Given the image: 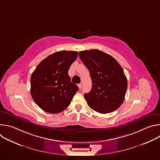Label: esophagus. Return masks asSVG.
<instances>
[{
  "instance_id": "esophagus-1",
  "label": "esophagus",
  "mask_w": 160,
  "mask_h": 160,
  "mask_svg": "<svg viewBox=\"0 0 160 160\" xmlns=\"http://www.w3.org/2000/svg\"><path fill=\"white\" fill-rule=\"evenodd\" d=\"M78 88H79L80 89H81V87H82V84H81V83H79V84H78Z\"/></svg>"
}]
</instances>
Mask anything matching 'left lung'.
<instances>
[{
    "mask_svg": "<svg viewBox=\"0 0 160 160\" xmlns=\"http://www.w3.org/2000/svg\"><path fill=\"white\" fill-rule=\"evenodd\" d=\"M79 57L92 79V89L84 94L89 107L102 114L117 110L123 103L127 89L122 66L111 56L98 49L80 51Z\"/></svg>",
    "mask_w": 160,
    "mask_h": 160,
    "instance_id": "left-lung-1",
    "label": "left lung"
}]
</instances>
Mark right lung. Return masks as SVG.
<instances>
[{
    "label": "right lung",
    "mask_w": 160,
    "mask_h": 160,
    "mask_svg": "<svg viewBox=\"0 0 160 160\" xmlns=\"http://www.w3.org/2000/svg\"><path fill=\"white\" fill-rule=\"evenodd\" d=\"M77 57V51L54 52L42 60L32 73L31 95L43 111L56 114L70 104L79 88L68 72Z\"/></svg>",
    "instance_id": "1"
}]
</instances>
